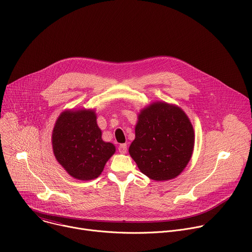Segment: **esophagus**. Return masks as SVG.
<instances>
[{
  "mask_svg": "<svg viewBox=\"0 0 252 252\" xmlns=\"http://www.w3.org/2000/svg\"><path fill=\"white\" fill-rule=\"evenodd\" d=\"M126 150H127V147H126V143H122V145L119 146V152H120V154L125 155V154L126 153Z\"/></svg>",
  "mask_w": 252,
  "mask_h": 252,
  "instance_id": "obj_1",
  "label": "esophagus"
}]
</instances>
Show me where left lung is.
I'll return each mask as SVG.
<instances>
[{
  "instance_id": "left-lung-1",
  "label": "left lung",
  "mask_w": 252,
  "mask_h": 252,
  "mask_svg": "<svg viewBox=\"0 0 252 252\" xmlns=\"http://www.w3.org/2000/svg\"><path fill=\"white\" fill-rule=\"evenodd\" d=\"M193 147L194 130L187 114L175 104L155 101L138 114L128 153L143 174L162 182L184 171Z\"/></svg>"
}]
</instances>
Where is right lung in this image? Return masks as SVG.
Masks as SVG:
<instances>
[{"instance_id": "add662e5", "label": "right lung", "mask_w": 252, "mask_h": 252, "mask_svg": "<svg viewBox=\"0 0 252 252\" xmlns=\"http://www.w3.org/2000/svg\"><path fill=\"white\" fill-rule=\"evenodd\" d=\"M58 162L76 179L91 181L100 175L116 153L112 142L103 141L94 110H66L56 121L52 134Z\"/></svg>"}]
</instances>
